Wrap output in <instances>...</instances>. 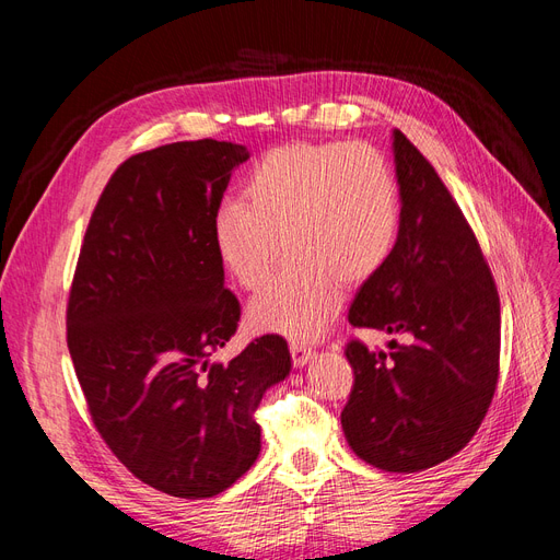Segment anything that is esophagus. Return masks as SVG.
<instances>
[{"label":"esophagus","instance_id":"esophagus-1","mask_svg":"<svg viewBox=\"0 0 560 560\" xmlns=\"http://www.w3.org/2000/svg\"><path fill=\"white\" fill-rule=\"evenodd\" d=\"M290 352H292L294 366H303V364H308V362L313 360V354H315L313 346L303 343V341H292V343H290Z\"/></svg>","mask_w":560,"mask_h":560}]
</instances>
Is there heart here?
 Returning <instances> with one entry per match:
<instances>
[{
  "label": "heart",
  "instance_id": "b5f03b06",
  "mask_svg": "<svg viewBox=\"0 0 560 560\" xmlns=\"http://www.w3.org/2000/svg\"><path fill=\"white\" fill-rule=\"evenodd\" d=\"M401 229L393 165L362 142H294L254 163L243 200L212 217L219 264L245 290H257L284 247L294 259L252 299L249 325L313 338L341 308L343 284L381 273Z\"/></svg>",
  "mask_w": 560,
  "mask_h": 560
}]
</instances>
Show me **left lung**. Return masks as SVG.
<instances>
[{
    "mask_svg": "<svg viewBox=\"0 0 560 560\" xmlns=\"http://www.w3.org/2000/svg\"><path fill=\"white\" fill-rule=\"evenodd\" d=\"M401 229L393 257L354 296L352 327L395 338L346 346L354 385L341 425L385 471L448 460L479 430L500 371V296L477 235L432 163L393 130Z\"/></svg>",
    "mask_w": 560,
    "mask_h": 560,
    "instance_id": "8db88e82",
    "label": "left lung"
}]
</instances>
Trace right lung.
Segmentation results:
<instances>
[{
  "label": "right lung",
  "instance_id": "1",
  "mask_svg": "<svg viewBox=\"0 0 560 560\" xmlns=\"http://www.w3.org/2000/svg\"><path fill=\"white\" fill-rule=\"evenodd\" d=\"M247 159L243 144L196 140L118 165L67 303V348L100 436L140 481L186 500L222 493L254 465V411L292 369L278 334L210 362L241 319L212 217Z\"/></svg>",
  "mask_w": 560,
  "mask_h": 560
}]
</instances>
